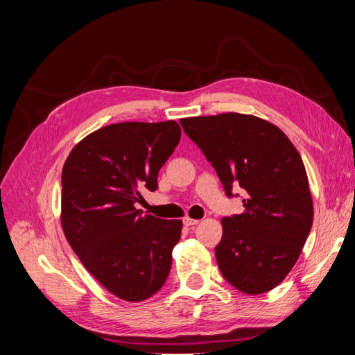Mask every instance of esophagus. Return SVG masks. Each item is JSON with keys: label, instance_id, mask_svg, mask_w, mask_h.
<instances>
[{"label": "esophagus", "instance_id": "1", "mask_svg": "<svg viewBox=\"0 0 355 355\" xmlns=\"http://www.w3.org/2000/svg\"><path fill=\"white\" fill-rule=\"evenodd\" d=\"M200 220L198 219H192V218H184V225H187V227H194V225H197Z\"/></svg>", "mask_w": 355, "mask_h": 355}]
</instances>
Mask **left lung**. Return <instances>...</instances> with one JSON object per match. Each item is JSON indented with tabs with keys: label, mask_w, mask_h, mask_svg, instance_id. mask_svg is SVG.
I'll list each match as a JSON object with an SVG mask.
<instances>
[{
	"label": "left lung",
	"mask_w": 355,
	"mask_h": 355,
	"mask_svg": "<svg viewBox=\"0 0 355 355\" xmlns=\"http://www.w3.org/2000/svg\"><path fill=\"white\" fill-rule=\"evenodd\" d=\"M227 191L243 188L244 211L223 218L219 270L245 295L266 293L292 271L313 227L314 207L297 149L272 123L225 112L180 120Z\"/></svg>",
	"instance_id": "1"
}]
</instances>
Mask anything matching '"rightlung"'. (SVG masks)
<instances>
[{
	"mask_svg": "<svg viewBox=\"0 0 355 355\" xmlns=\"http://www.w3.org/2000/svg\"><path fill=\"white\" fill-rule=\"evenodd\" d=\"M176 121L116 123L72 148L62 168L60 222L96 280L127 302L166 283L182 220L141 214V191L157 189L159 168L180 141Z\"/></svg>",
	"mask_w": 355,
	"mask_h": 355,
	"instance_id": "1",
	"label": "right lung"
}]
</instances>
